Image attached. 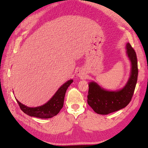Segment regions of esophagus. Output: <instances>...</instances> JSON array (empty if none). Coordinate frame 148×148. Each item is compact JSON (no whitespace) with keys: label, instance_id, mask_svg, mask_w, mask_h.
Instances as JSON below:
<instances>
[{"label":"esophagus","instance_id":"esophagus-1","mask_svg":"<svg viewBox=\"0 0 148 148\" xmlns=\"http://www.w3.org/2000/svg\"><path fill=\"white\" fill-rule=\"evenodd\" d=\"M77 75H78L79 77H82L84 75V73L83 72V71H82V69H79L78 71H77Z\"/></svg>","mask_w":148,"mask_h":148}]
</instances>
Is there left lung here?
<instances>
[{
  "instance_id": "8db88e82",
  "label": "left lung",
  "mask_w": 148,
  "mask_h": 148,
  "mask_svg": "<svg viewBox=\"0 0 148 148\" xmlns=\"http://www.w3.org/2000/svg\"><path fill=\"white\" fill-rule=\"evenodd\" d=\"M127 55L131 62L130 79L122 89L108 91L94 82L89 84L88 103L97 113L108 114L125 107L131 101L138 77L137 59L136 51L130 43L126 45Z\"/></svg>"
}]
</instances>
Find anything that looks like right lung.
<instances>
[{
	"label": "right lung",
	"instance_id": "add662e5",
	"mask_svg": "<svg viewBox=\"0 0 148 148\" xmlns=\"http://www.w3.org/2000/svg\"><path fill=\"white\" fill-rule=\"evenodd\" d=\"M73 82V80H69L65 83L49 101L41 106L29 107L16 100L21 110L27 115L42 119L51 118L57 115L63 107L66 91Z\"/></svg>",
	"mask_w": 148,
	"mask_h": 148
}]
</instances>
